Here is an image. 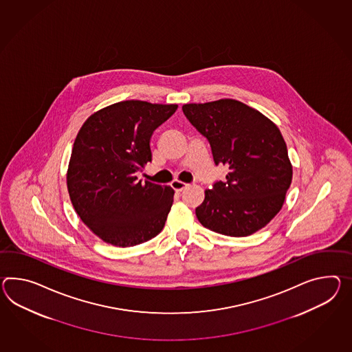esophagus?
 <instances>
[{
	"label": "esophagus",
	"mask_w": 352,
	"mask_h": 352,
	"mask_svg": "<svg viewBox=\"0 0 352 352\" xmlns=\"http://www.w3.org/2000/svg\"><path fill=\"white\" fill-rule=\"evenodd\" d=\"M170 186H172V188L174 189V190H177V192H182L183 189L187 188V186H188V184H186V183H183V182H179V180H173Z\"/></svg>",
	"instance_id": "1"
}]
</instances>
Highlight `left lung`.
Here are the masks:
<instances>
[{
	"mask_svg": "<svg viewBox=\"0 0 352 352\" xmlns=\"http://www.w3.org/2000/svg\"><path fill=\"white\" fill-rule=\"evenodd\" d=\"M184 116L207 138L226 180L206 189L196 208L205 228L229 236H248L281 210L292 166L280 129L262 113L232 99L186 104Z\"/></svg>",
	"mask_w": 352,
	"mask_h": 352,
	"instance_id": "obj_1",
	"label": "left lung"
}]
</instances>
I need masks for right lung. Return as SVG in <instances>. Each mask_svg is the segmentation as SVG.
<instances>
[{
  "label": "right lung",
  "instance_id": "add662e5",
  "mask_svg": "<svg viewBox=\"0 0 352 352\" xmlns=\"http://www.w3.org/2000/svg\"><path fill=\"white\" fill-rule=\"evenodd\" d=\"M177 104L126 100L90 116L69 159L67 188L86 226L116 247H133L163 230L173 205L168 186L138 180L153 160L150 140Z\"/></svg>",
  "mask_w": 352,
  "mask_h": 352
}]
</instances>
